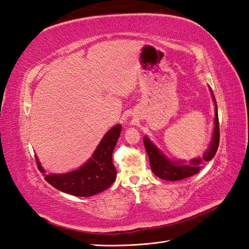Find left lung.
Wrapping results in <instances>:
<instances>
[{"mask_svg": "<svg viewBox=\"0 0 249 249\" xmlns=\"http://www.w3.org/2000/svg\"><path fill=\"white\" fill-rule=\"evenodd\" d=\"M212 92L213 100L215 103V120H214V134H213V140L211 142V145L209 150L204 153L202 158H196L190 161L189 165H185L182 162H174L162 154L161 152L158 151L157 147L152 143V142L144 137V146L147 155H149V160L151 163L152 171L155 173V176L160 178L166 181H178V179H183L189 177H193L197 174L201 170L200 163L202 160L209 161L215 156L216 152H217L218 145H219V122H218V111H217V104H216V99Z\"/></svg>", "mask_w": 249, "mask_h": 249, "instance_id": "8db88e82", "label": "left lung"}]
</instances>
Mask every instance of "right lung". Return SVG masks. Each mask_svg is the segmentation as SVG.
Segmentation results:
<instances>
[{
	"label": "right lung",
	"instance_id": "1",
	"mask_svg": "<svg viewBox=\"0 0 249 249\" xmlns=\"http://www.w3.org/2000/svg\"><path fill=\"white\" fill-rule=\"evenodd\" d=\"M122 130L116 125L105 135L92 158L81 168L65 174H46L45 179L63 193L78 197H91L109 188L116 178V169L112 162V153ZM36 158L37 168L45 173Z\"/></svg>",
	"mask_w": 249,
	"mask_h": 249
}]
</instances>
